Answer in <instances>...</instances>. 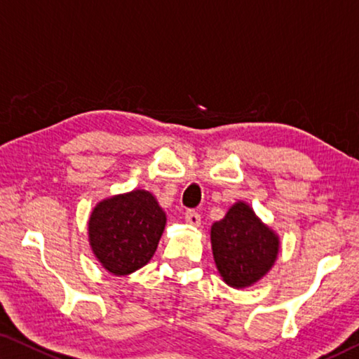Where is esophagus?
<instances>
[{
    "instance_id": "obj_1",
    "label": "esophagus",
    "mask_w": 359,
    "mask_h": 359,
    "mask_svg": "<svg viewBox=\"0 0 359 359\" xmlns=\"http://www.w3.org/2000/svg\"><path fill=\"white\" fill-rule=\"evenodd\" d=\"M185 222L190 224V226H199V224H201V215L198 214V212H194V210H187L185 212Z\"/></svg>"
}]
</instances>
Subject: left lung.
<instances>
[{
  "label": "left lung",
  "instance_id": "8db88e82",
  "mask_svg": "<svg viewBox=\"0 0 359 359\" xmlns=\"http://www.w3.org/2000/svg\"><path fill=\"white\" fill-rule=\"evenodd\" d=\"M210 244L218 274L228 287L238 290L259 282L280 252L278 234L245 201H236L212 224Z\"/></svg>",
  "mask_w": 359,
  "mask_h": 359
}]
</instances>
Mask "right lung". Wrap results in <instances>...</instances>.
<instances>
[{"label":"right lung","mask_w":359,"mask_h":359,"mask_svg":"<svg viewBox=\"0 0 359 359\" xmlns=\"http://www.w3.org/2000/svg\"><path fill=\"white\" fill-rule=\"evenodd\" d=\"M166 220L156 198L142 188L101 199L88 218L93 257L112 276H130L154 257Z\"/></svg>","instance_id":"right-lung-1"}]
</instances>
